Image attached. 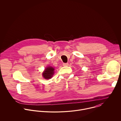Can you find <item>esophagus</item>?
Here are the masks:
<instances>
[{
	"label": "esophagus",
	"mask_w": 121,
	"mask_h": 121,
	"mask_svg": "<svg viewBox=\"0 0 121 121\" xmlns=\"http://www.w3.org/2000/svg\"><path fill=\"white\" fill-rule=\"evenodd\" d=\"M68 63H63V66H67V65H68Z\"/></svg>",
	"instance_id": "1"
}]
</instances>
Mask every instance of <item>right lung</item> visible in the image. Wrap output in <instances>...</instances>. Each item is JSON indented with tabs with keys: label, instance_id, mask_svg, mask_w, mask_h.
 Returning <instances> with one entry per match:
<instances>
[{
	"label": "right lung",
	"instance_id": "1",
	"mask_svg": "<svg viewBox=\"0 0 121 121\" xmlns=\"http://www.w3.org/2000/svg\"><path fill=\"white\" fill-rule=\"evenodd\" d=\"M54 68L51 66L48 67L43 73V76L46 79L51 78L54 73Z\"/></svg>",
	"mask_w": 121,
	"mask_h": 121
}]
</instances>
